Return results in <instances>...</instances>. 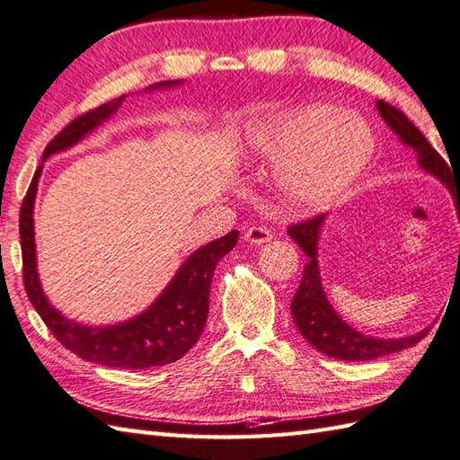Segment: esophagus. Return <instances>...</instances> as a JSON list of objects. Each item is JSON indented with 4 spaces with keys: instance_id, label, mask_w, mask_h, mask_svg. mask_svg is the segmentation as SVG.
Returning a JSON list of instances; mask_svg holds the SVG:
<instances>
[{
    "instance_id": "1",
    "label": "esophagus",
    "mask_w": 460,
    "mask_h": 460,
    "mask_svg": "<svg viewBox=\"0 0 460 460\" xmlns=\"http://www.w3.org/2000/svg\"><path fill=\"white\" fill-rule=\"evenodd\" d=\"M245 239L251 243V245H262V243H269L272 239V233L259 225V227H249L245 233Z\"/></svg>"
}]
</instances>
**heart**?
I'll use <instances>...</instances> for the list:
<instances>
[{"mask_svg":"<svg viewBox=\"0 0 460 460\" xmlns=\"http://www.w3.org/2000/svg\"><path fill=\"white\" fill-rule=\"evenodd\" d=\"M252 150L279 164V181L292 199L328 205L344 195L376 150L374 130L356 112L326 104L282 114L262 130Z\"/></svg>","mask_w":460,"mask_h":460,"instance_id":"1","label":"heart"}]
</instances>
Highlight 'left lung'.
Wrapping results in <instances>:
<instances>
[{"mask_svg": "<svg viewBox=\"0 0 460 460\" xmlns=\"http://www.w3.org/2000/svg\"><path fill=\"white\" fill-rule=\"evenodd\" d=\"M376 106L381 119H384L389 128L397 134L399 142L417 154V162L421 165V170L435 175V178L438 181H443L445 188L451 191L460 221V185L453 180L445 160L437 154L433 146L427 142L425 136L419 132V128H415V124L409 120L402 111H397L395 106L384 101H377ZM324 221L326 215H318V217H312L305 223H296L288 227L290 239L295 241L308 257L300 287L295 298L290 302L292 318H295V324L300 330V334L318 351H322V354L341 361H371L381 356H389L405 348H411L419 340H423L427 336V328L405 338L385 340L366 336L356 328L346 324L338 312L332 308L330 300L326 298L324 287H322L318 267V241L322 227H324Z\"/></svg>", "mask_w": 460, "mask_h": 460, "instance_id": "8db88e82", "label": "left lung"}]
</instances>
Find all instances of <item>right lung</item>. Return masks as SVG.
<instances>
[{
	"instance_id": "1",
	"label": "right lung",
	"mask_w": 460,
	"mask_h": 460,
	"mask_svg": "<svg viewBox=\"0 0 460 460\" xmlns=\"http://www.w3.org/2000/svg\"><path fill=\"white\" fill-rule=\"evenodd\" d=\"M178 84H181V81H164L152 84L148 91L172 89V86ZM122 101L124 96L106 102L65 126L49 142L43 152V162L49 155L79 144L84 136H89L102 122L109 120L119 111ZM41 172L43 164L37 168L22 203L19 237H22L25 292L37 314L53 332V336L79 358L109 367L152 369L168 366L183 354H188L195 341L199 340L205 322H208L213 270L217 267V262L237 245L239 231H231L225 237L215 239L198 251H193L181 262V267L170 280V285L162 290V295L138 316L112 326L79 324V322L63 316L61 312L51 306L37 275L33 208Z\"/></svg>"
}]
</instances>
